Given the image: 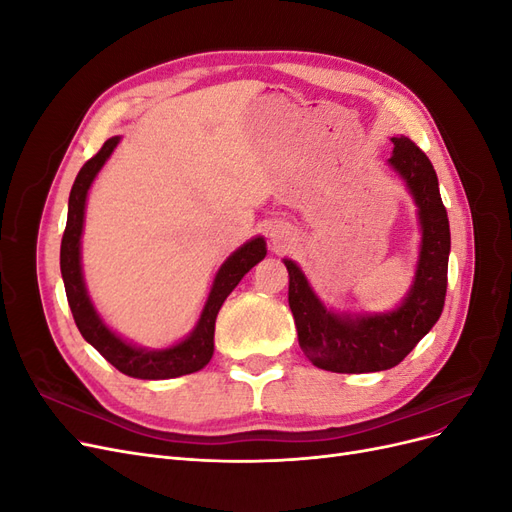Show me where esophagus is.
<instances>
[{
    "label": "esophagus",
    "instance_id": "1",
    "mask_svg": "<svg viewBox=\"0 0 512 512\" xmlns=\"http://www.w3.org/2000/svg\"><path fill=\"white\" fill-rule=\"evenodd\" d=\"M271 241L277 247H286L294 241V232L288 224H275L273 230H271Z\"/></svg>",
    "mask_w": 512,
    "mask_h": 512
}]
</instances>
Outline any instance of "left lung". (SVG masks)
<instances>
[{"instance_id":"1","label":"left lung","mask_w":512,"mask_h":512,"mask_svg":"<svg viewBox=\"0 0 512 512\" xmlns=\"http://www.w3.org/2000/svg\"><path fill=\"white\" fill-rule=\"evenodd\" d=\"M391 141L395 147L389 166L404 181L421 226L416 271L401 303L386 312H335L320 301L297 262L284 258L299 346L316 367L335 374H369L399 365L438 322L444 307L451 228L438 175L408 136Z\"/></svg>"}]
</instances>
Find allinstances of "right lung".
<instances>
[{
	"label": "right lung",
	"instance_id": "add662e5",
	"mask_svg": "<svg viewBox=\"0 0 512 512\" xmlns=\"http://www.w3.org/2000/svg\"><path fill=\"white\" fill-rule=\"evenodd\" d=\"M121 136H113L102 145V149L94 158L85 162L74 179L68 200V222L64 239H61L59 252V267L61 277H64L66 297L72 309L76 327H79L85 342L94 346L104 359L117 367L121 374L141 380H168L179 378L185 374L203 369L213 356V333H215V318L228 294L237 288L241 277L250 271L254 265L267 256V241L265 237H254L243 243L239 250L232 252L213 277L211 290L203 312L198 316L196 327L185 335L181 342L151 350L136 346L128 339L117 335L98 314L94 301L89 299V292L83 277V262H81V237L85 226V207L87 194L91 183L96 181L98 173L106 160L113 156L115 147L119 145Z\"/></svg>",
	"mask_w": 512,
	"mask_h": 512
}]
</instances>
